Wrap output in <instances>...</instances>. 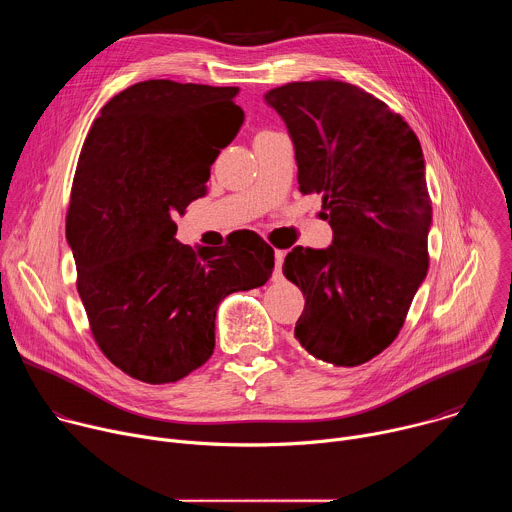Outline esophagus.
<instances>
[{"label":"esophagus","mask_w":512,"mask_h":512,"mask_svg":"<svg viewBox=\"0 0 512 512\" xmlns=\"http://www.w3.org/2000/svg\"><path fill=\"white\" fill-rule=\"evenodd\" d=\"M283 259H285V251H275V273H273V279H281Z\"/></svg>","instance_id":"obj_1"}]
</instances>
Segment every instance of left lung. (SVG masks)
Instances as JSON below:
<instances>
[{"mask_svg": "<svg viewBox=\"0 0 512 512\" xmlns=\"http://www.w3.org/2000/svg\"><path fill=\"white\" fill-rule=\"evenodd\" d=\"M294 141L302 194H320L326 249L294 247L283 275L306 298L296 340L334 367H358L399 334L429 267L431 200L417 135L383 101L342 81L265 95Z\"/></svg>", "mask_w": 512, "mask_h": 512, "instance_id": "obj_1", "label": "left lung"}]
</instances>
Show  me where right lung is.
I'll return each mask as SVG.
<instances>
[{"label": "right lung", "mask_w": 512, "mask_h": 512, "mask_svg": "<svg viewBox=\"0 0 512 512\" xmlns=\"http://www.w3.org/2000/svg\"><path fill=\"white\" fill-rule=\"evenodd\" d=\"M237 93L143 81L101 109L83 143L66 241L95 342L137 381L176 383L202 367L218 304L273 273V249L253 231L198 251L174 239V218L206 194L210 166L243 125Z\"/></svg>", "instance_id": "1"}]
</instances>
